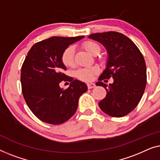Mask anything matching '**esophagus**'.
<instances>
[{
    "instance_id": "34e87169",
    "label": "esophagus",
    "mask_w": 160,
    "mask_h": 160,
    "mask_svg": "<svg viewBox=\"0 0 160 160\" xmlns=\"http://www.w3.org/2000/svg\"><path fill=\"white\" fill-rule=\"evenodd\" d=\"M87 86L88 89H92V88H93L96 87V85L94 84V83H88Z\"/></svg>"
}]
</instances>
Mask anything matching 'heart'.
<instances>
[{"label": "heart", "mask_w": 160, "mask_h": 160, "mask_svg": "<svg viewBox=\"0 0 160 160\" xmlns=\"http://www.w3.org/2000/svg\"><path fill=\"white\" fill-rule=\"evenodd\" d=\"M82 47L91 55L96 56L100 52V46L96 42L88 40L82 43ZM75 48L73 46H69L63 51L62 55V63L66 67H72L75 63ZM98 72V69L96 67L80 68L75 71V77L80 80L88 82L93 79L94 75Z\"/></svg>", "instance_id": "obj_1"}]
</instances>
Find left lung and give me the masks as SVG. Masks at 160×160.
<instances>
[{
    "label": "left lung",
    "instance_id": "8db88e82",
    "mask_svg": "<svg viewBox=\"0 0 160 160\" xmlns=\"http://www.w3.org/2000/svg\"><path fill=\"white\" fill-rule=\"evenodd\" d=\"M89 38L105 47L107 66L96 85L103 86L107 96L98 103L100 109L114 118H121L133 110L140 102L147 84V67L144 58L136 44L122 33H94ZM112 77L109 86L101 81Z\"/></svg>",
    "mask_w": 160,
    "mask_h": 160
}]
</instances>
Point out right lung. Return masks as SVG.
Returning a JSON list of instances; mask_svg holds the SVG:
<instances>
[{
  "mask_svg": "<svg viewBox=\"0 0 160 160\" xmlns=\"http://www.w3.org/2000/svg\"><path fill=\"white\" fill-rule=\"evenodd\" d=\"M83 38H49L33 45L24 59L22 94L32 113L42 122L52 125L66 122L75 113L80 96L87 91L85 82L64 75L67 67L62 61L63 51ZM62 80L71 82L66 90L59 85Z\"/></svg>",
  "mask_w": 160,
  "mask_h": 160,
  "instance_id": "add662e5",
  "label": "right lung"
}]
</instances>
